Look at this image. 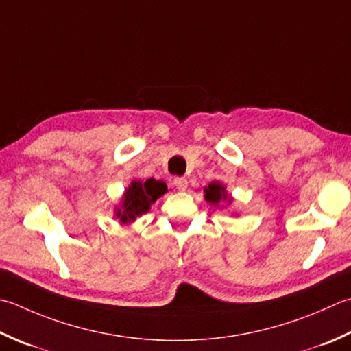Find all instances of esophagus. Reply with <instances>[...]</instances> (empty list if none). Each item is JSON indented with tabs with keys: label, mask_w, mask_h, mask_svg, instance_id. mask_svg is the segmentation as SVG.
I'll use <instances>...</instances> for the list:
<instances>
[{
	"label": "esophagus",
	"mask_w": 351,
	"mask_h": 351,
	"mask_svg": "<svg viewBox=\"0 0 351 351\" xmlns=\"http://www.w3.org/2000/svg\"><path fill=\"white\" fill-rule=\"evenodd\" d=\"M173 184H175V187L180 190V191H184L185 189H187V185H189V182H187V180H185V178H175Z\"/></svg>",
	"instance_id": "1"
}]
</instances>
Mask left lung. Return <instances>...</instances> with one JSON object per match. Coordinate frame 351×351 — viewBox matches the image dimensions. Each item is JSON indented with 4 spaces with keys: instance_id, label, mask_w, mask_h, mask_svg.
I'll list each match as a JSON object with an SVG mask.
<instances>
[{
    "instance_id": "left-lung-1",
    "label": "left lung",
    "mask_w": 351,
    "mask_h": 351,
    "mask_svg": "<svg viewBox=\"0 0 351 351\" xmlns=\"http://www.w3.org/2000/svg\"><path fill=\"white\" fill-rule=\"evenodd\" d=\"M204 199L216 208L223 202H226L228 205L232 204L231 195H228L225 184H222L221 181H213L207 185V187H204Z\"/></svg>"
}]
</instances>
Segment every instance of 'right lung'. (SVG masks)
Listing matches in <instances>:
<instances>
[{"label":"right lung","instance_id":"right-lung-1","mask_svg":"<svg viewBox=\"0 0 351 351\" xmlns=\"http://www.w3.org/2000/svg\"><path fill=\"white\" fill-rule=\"evenodd\" d=\"M166 191L167 185L162 181H156L152 178L146 181L132 180L125 189L119 205L114 207V217L120 225H130L136 221V217L146 215L152 204Z\"/></svg>","mask_w":351,"mask_h":351}]
</instances>
